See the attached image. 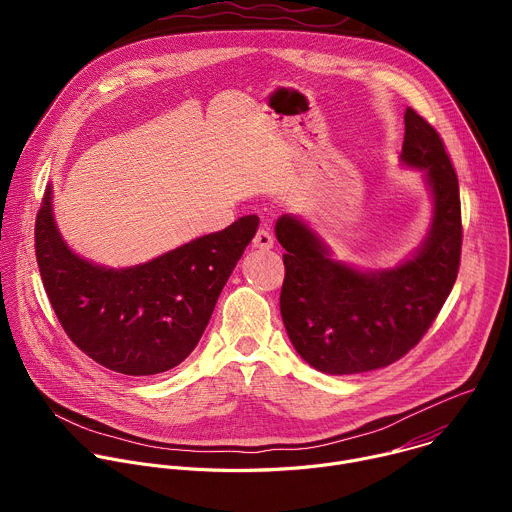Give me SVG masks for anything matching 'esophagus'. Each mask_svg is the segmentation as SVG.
<instances>
[{"instance_id": "esophagus-1", "label": "esophagus", "mask_w": 512, "mask_h": 512, "mask_svg": "<svg viewBox=\"0 0 512 512\" xmlns=\"http://www.w3.org/2000/svg\"><path fill=\"white\" fill-rule=\"evenodd\" d=\"M253 247H255V249H261V251L271 249V247H273V237H271V233H269L267 229H259V231L255 233V237H253Z\"/></svg>"}]
</instances>
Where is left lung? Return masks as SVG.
I'll use <instances>...</instances> for the list:
<instances>
[{
    "mask_svg": "<svg viewBox=\"0 0 512 512\" xmlns=\"http://www.w3.org/2000/svg\"><path fill=\"white\" fill-rule=\"evenodd\" d=\"M401 162L425 170L433 221L417 253L393 269L358 271L330 259L300 218L283 214L275 237L285 249L281 318L298 354L316 371L356 375L405 356L429 330L456 283L462 210L446 145L417 111H405Z\"/></svg>",
    "mask_w": 512,
    "mask_h": 512,
    "instance_id": "1",
    "label": "left lung"
}]
</instances>
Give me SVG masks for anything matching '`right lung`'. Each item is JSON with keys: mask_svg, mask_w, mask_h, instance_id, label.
<instances>
[{"mask_svg": "<svg viewBox=\"0 0 512 512\" xmlns=\"http://www.w3.org/2000/svg\"><path fill=\"white\" fill-rule=\"evenodd\" d=\"M257 225L249 214L148 263L107 269L62 241L48 186L36 216V261L60 326L89 358L123 375H158L196 348Z\"/></svg>", "mask_w": 512, "mask_h": 512, "instance_id": "1", "label": "right lung"}]
</instances>
